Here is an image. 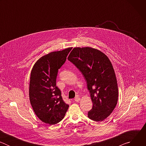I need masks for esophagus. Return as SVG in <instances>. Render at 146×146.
<instances>
[{"label": "esophagus", "mask_w": 146, "mask_h": 146, "mask_svg": "<svg viewBox=\"0 0 146 146\" xmlns=\"http://www.w3.org/2000/svg\"><path fill=\"white\" fill-rule=\"evenodd\" d=\"M80 98L79 97H78V96H77V97H76V98H74V100H75L76 102H78L80 101Z\"/></svg>", "instance_id": "1"}]
</instances>
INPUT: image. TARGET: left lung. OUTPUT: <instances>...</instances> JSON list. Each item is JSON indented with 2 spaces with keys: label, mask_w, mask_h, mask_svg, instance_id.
<instances>
[{
  "label": "left lung",
  "mask_w": 146,
  "mask_h": 146,
  "mask_svg": "<svg viewBox=\"0 0 146 146\" xmlns=\"http://www.w3.org/2000/svg\"><path fill=\"white\" fill-rule=\"evenodd\" d=\"M68 59L87 81L93 106L88 117L102 121L113 112L117 103L118 90L115 72L108 57L91 47H75Z\"/></svg>",
  "instance_id": "left-lung-1"
}]
</instances>
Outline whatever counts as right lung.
Instances as JSON below:
<instances>
[{
	"mask_svg": "<svg viewBox=\"0 0 146 146\" xmlns=\"http://www.w3.org/2000/svg\"><path fill=\"white\" fill-rule=\"evenodd\" d=\"M72 48L50 52L41 57L31 73L29 99L37 117L43 122L54 125L63 119L68 109L56 86L58 69L64 64Z\"/></svg>",
	"mask_w": 146,
	"mask_h": 146,
	"instance_id": "1",
	"label": "right lung"
}]
</instances>
